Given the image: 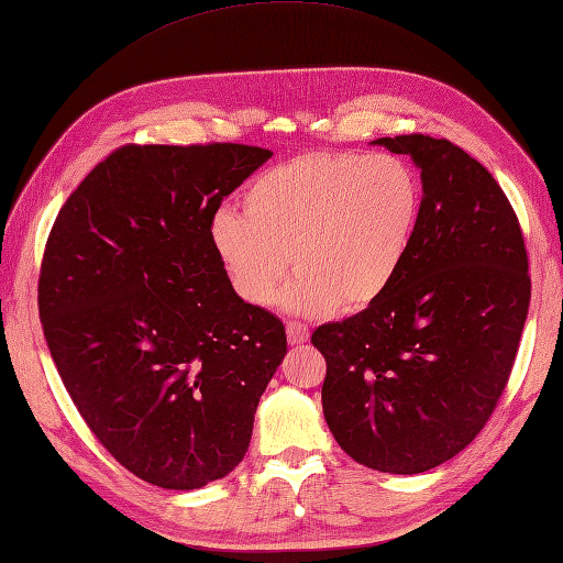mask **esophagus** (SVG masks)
Listing matches in <instances>:
<instances>
[{
    "instance_id": "1",
    "label": "esophagus",
    "mask_w": 563,
    "mask_h": 563,
    "mask_svg": "<svg viewBox=\"0 0 563 563\" xmlns=\"http://www.w3.org/2000/svg\"><path fill=\"white\" fill-rule=\"evenodd\" d=\"M285 331H287V343H290V345H302V343L309 341V329L302 323L290 321V323H287Z\"/></svg>"
}]
</instances>
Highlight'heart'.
I'll return each mask as SVG.
<instances>
[{"label":"heart","instance_id":"obj_1","mask_svg":"<svg viewBox=\"0 0 563 563\" xmlns=\"http://www.w3.org/2000/svg\"><path fill=\"white\" fill-rule=\"evenodd\" d=\"M420 216L422 181L398 155L311 153L261 173L242 213L218 211L211 244L250 305L276 297L292 261L285 309L360 313L398 280Z\"/></svg>","mask_w":563,"mask_h":563}]
</instances>
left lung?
I'll list each match as a JSON object with an SVG mask.
<instances>
[{"label":"left lung","instance_id":"8db88e82","mask_svg":"<svg viewBox=\"0 0 563 563\" xmlns=\"http://www.w3.org/2000/svg\"><path fill=\"white\" fill-rule=\"evenodd\" d=\"M372 143L420 169V228L382 302L319 325L311 343L338 446L378 473L417 475L461 453L504 394L528 319V254L506 194L455 143Z\"/></svg>","mask_w":563,"mask_h":563}]
</instances>
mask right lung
<instances>
[{
  "label": "right lung",
  "mask_w": 563,
  "mask_h": 563,
  "mask_svg": "<svg viewBox=\"0 0 563 563\" xmlns=\"http://www.w3.org/2000/svg\"><path fill=\"white\" fill-rule=\"evenodd\" d=\"M240 143L124 146L76 187L45 246V341L90 431L129 473L201 489L250 449L285 325L234 292L222 199L271 158Z\"/></svg>",
  "instance_id": "obj_1"
}]
</instances>
